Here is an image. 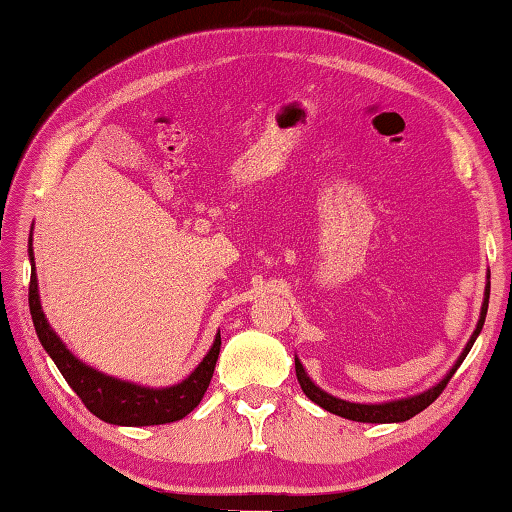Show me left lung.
I'll return each instance as SVG.
<instances>
[{"label":"left lung","mask_w":512,"mask_h":512,"mask_svg":"<svg viewBox=\"0 0 512 512\" xmlns=\"http://www.w3.org/2000/svg\"><path fill=\"white\" fill-rule=\"evenodd\" d=\"M488 303H490V275H488V285H485L483 291V305H481V316H478V323L472 332V337H469L467 346L462 348V353L458 355V360L453 367L446 371V376L440 380V383H435L433 387L424 389V392L419 394H412V396H405V399H394V401H385V403H353V401H344V399H337V396L328 394L326 389H321L319 385L314 383V380L307 376V371L303 364H300L298 355H296V376H298V383L303 387L305 396L310 401H314L316 405H321L323 410L332 412V415H339L344 419H351V421H362V424H399V421H408L410 417L419 415L421 410H426L428 405H431L437 396L442 394V389L449 383L453 373L458 371V367L462 364V360L467 358V353L472 351V346L476 342V337L481 335L483 330V323H485V314H488Z\"/></svg>","instance_id":"obj_1"}]
</instances>
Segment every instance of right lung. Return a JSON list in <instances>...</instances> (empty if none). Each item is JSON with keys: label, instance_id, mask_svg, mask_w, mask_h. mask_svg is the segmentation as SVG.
Instances as JSON below:
<instances>
[{"label": "right lung", "instance_id": "1", "mask_svg": "<svg viewBox=\"0 0 512 512\" xmlns=\"http://www.w3.org/2000/svg\"><path fill=\"white\" fill-rule=\"evenodd\" d=\"M34 230V227H31ZM29 262H31V282H29V310L34 319L36 335L47 355L59 367L61 376L75 389V394L95 417L113 426H159L170 424L189 415L205 396L209 380L214 376V367L221 353V332H216L214 344L205 358L186 376L182 383L170 387H148L139 383H129L107 376V373L93 369L91 364L81 362L72 355L70 348L61 342L50 321L45 319L43 305H40L36 262H34V239L29 234Z\"/></svg>", "mask_w": 512, "mask_h": 512}]
</instances>
